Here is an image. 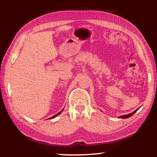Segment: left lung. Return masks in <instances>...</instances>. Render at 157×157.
I'll list each match as a JSON object with an SVG mask.
<instances>
[{
    "mask_svg": "<svg viewBox=\"0 0 157 157\" xmlns=\"http://www.w3.org/2000/svg\"><path fill=\"white\" fill-rule=\"evenodd\" d=\"M140 108V107H139ZM137 109L136 110H135L134 112H132V113H129V114H127V115H124V116H120L119 117V118H129V117H131L132 115H134V114L136 112V111H138V109Z\"/></svg>",
    "mask_w": 157,
    "mask_h": 157,
    "instance_id": "left-lung-1",
    "label": "left lung"
}]
</instances>
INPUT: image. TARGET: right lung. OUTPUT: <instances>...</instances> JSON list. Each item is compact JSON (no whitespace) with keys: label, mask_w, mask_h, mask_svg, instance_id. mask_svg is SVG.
Instances as JSON below:
<instances>
[{"label":"right lung","mask_w":157,"mask_h":157,"mask_svg":"<svg viewBox=\"0 0 157 157\" xmlns=\"http://www.w3.org/2000/svg\"><path fill=\"white\" fill-rule=\"evenodd\" d=\"M63 109L62 110V111H60V112H59V113H57V114H55V116H53L52 117H51V118H50V119H52V118H55V117H57L58 115H59V114L61 113H62V111H63Z\"/></svg>","instance_id":"add662e5"}]
</instances>
